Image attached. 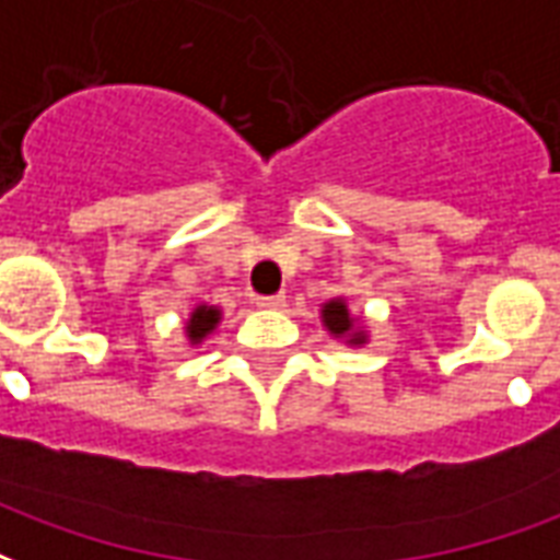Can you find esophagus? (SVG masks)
<instances>
[{"label": "esophagus", "instance_id": "obj_1", "mask_svg": "<svg viewBox=\"0 0 560 560\" xmlns=\"http://www.w3.org/2000/svg\"><path fill=\"white\" fill-rule=\"evenodd\" d=\"M258 308H269V312H276V308H284V296L281 293H272V296H258L255 300Z\"/></svg>", "mask_w": 560, "mask_h": 560}]
</instances>
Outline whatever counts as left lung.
<instances>
[{
  "label": "left lung",
  "instance_id": "8db88e82",
  "mask_svg": "<svg viewBox=\"0 0 560 560\" xmlns=\"http://www.w3.org/2000/svg\"><path fill=\"white\" fill-rule=\"evenodd\" d=\"M320 320H323V326L329 329V335H332V338H343V341L353 343V347H359V343L368 341V332H364L362 326H359V320H355L353 314H350V308H347V302L343 300L326 302V305L320 308Z\"/></svg>",
  "mask_w": 560,
  "mask_h": 560
}]
</instances>
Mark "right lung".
<instances>
[{"mask_svg":"<svg viewBox=\"0 0 560 560\" xmlns=\"http://www.w3.org/2000/svg\"><path fill=\"white\" fill-rule=\"evenodd\" d=\"M222 320V312H219L217 305H196L192 314H189V320H186V338L189 343H201L207 335L213 332Z\"/></svg>","mask_w":560,"mask_h":560,"instance_id":"1","label":"right lung"}]
</instances>
